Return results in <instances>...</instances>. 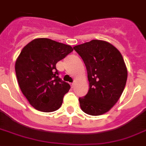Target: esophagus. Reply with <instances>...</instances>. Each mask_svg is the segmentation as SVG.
<instances>
[{"instance_id": "obj_1", "label": "esophagus", "mask_w": 146, "mask_h": 146, "mask_svg": "<svg viewBox=\"0 0 146 146\" xmlns=\"http://www.w3.org/2000/svg\"><path fill=\"white\" fill-rule=\"evenodd\" d=\"M74 85H75V83H71V84H70V87H71L72 88H73V87H74Z\"/></svg>"}]
</instances>
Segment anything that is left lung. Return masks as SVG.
<instances>
[{
    "label": "left lung",
    "instance_id": "obj_1",
    "mask_svg": "<svg viewBox=\"0 0 146 146\" xmlns=\"http://www.w3.org/2000/svg\"><path fill=\"white\" fill-rule=\"evenodd\" d=\"M85 64L90 87L79 98L81 109L90 115L106 113L117 103L127 80V68L120 52L111 43L92 40L73 47Z\"/></svg>",
    "mask_w": 146,
    "mask_h": 146
}]
</instances>
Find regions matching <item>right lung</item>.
Wrapping results in <instances>:
<instances>
[{"label": "right lung", "mask_w": 146, "mask_h": 146, "mask_svg": "<svg viewBox=\"0 0 146 146\" xmlns=\"http://www.w3.org/2000/svg\"><path fill=\"white\" fill-rule=\"evenodd\" d=\"M73 50L69 45L36 38L22 49L15 62L20 88L29 104L43 112L60 108L70 86L58 77L56 64Z\"/></svg>", "instance_id": "right-lung-1"}]
</instances>
